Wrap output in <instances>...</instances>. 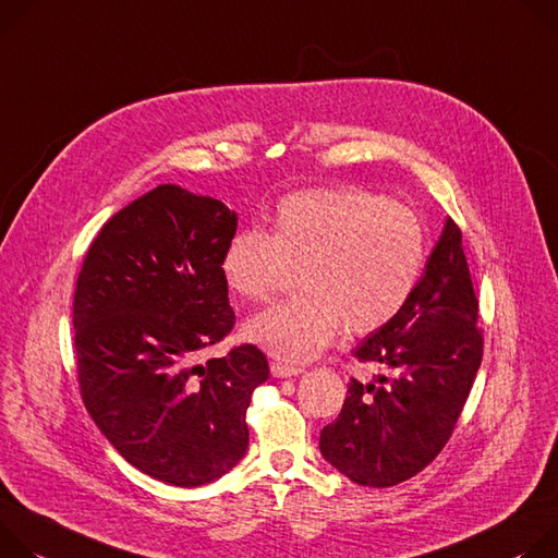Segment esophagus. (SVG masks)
Listing matches in <instances>:
<instances>
[{
	"instance_id": "1",
	"label": "esophagus",
	"mask_w": 558,
	"mask_h": 558,
	"mask_svg": "<svg viewBox=\"0 0 558 558\" xmlns=\"http://www.w3.org/2000/svg\"><path fill=\"white\" fill-rule=\"evenodd\" d=\"M270 373H272V377H277V379H290V377L301 375L303 369H301L299 365H290V363H283V361H272Z\"/></svg>"
}]
</instances>
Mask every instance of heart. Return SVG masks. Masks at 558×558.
<instances>
[{"label":"heart","mask_w":558,"mask_h":558,"mask_svg":"<svg viewBox=\"0 0 558 558\" xmlns=\"http://www.w3.org/2000/svg\"><path fill=\"white\" fill-rule=\"evenodd\" d=\"M425 255V228L410 208L359 189H315L279 202L272 232L234 234L221 272L239 296L266 301L299 270L303 294L243 326L247 341L296 363L326 350L341 324L354 337L388 326L410 301Z\"/></svg>","instance_id":"heart-1"}]
</instances>
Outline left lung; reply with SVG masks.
Instances as JSON below:
<instances>
[{"mask_svg": "<svg viewBox=\"0 0 558 558\" xmlns=\"http://www.w3.org/2000/svg\"><path fill=\"white\" fill-rule=\"evenodd\" d=\"M461 230L448 217L403 311L365 337L354 356L379 369L350 379L339 416L322 429L324 459L352 483L390 487L448 444L483 356Z\"/></svg>", "mask_w": 558, "mask_h": 558, "instance_id": "8db88e82", "label": "left lung"}]
</instances>
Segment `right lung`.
Listing matches in <instances>:
<instances>
[{"label": "right lung", "mask_w": 558, "mask_h": 558, "mask_svg": "<svg viewBox=\"0 0 558 558\" xmlns=\"http://www.w3.org/2000/svg\"><path fill=\"white\" fill-rule=\"evenodd\" d=\"M236 213L161 183L106 221L73 303L82 399L140 472L197 487L247 450L245 410L268 379L257 345L199 363L234 326L221 272Z\"/></svg>", "instance_id": "add662e5"}]
</instances>
